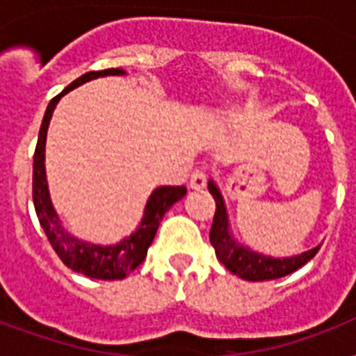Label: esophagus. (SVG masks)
Segmentation results:
<instances>
[{
	"label": "esophagus",
	"instance_id": "obj_1",
	"mask_svg": "<svg viewBox=\"0 0 356 356\" xmlns=\"http://www.w3.org/2000/svg\"><path fill=\"white\" fill-rule=\"evenodd\" d=\"M190 188L192 190H201L205 188L207 186V172L203 170V168H197V170H194L192 172V175H190Z\"/></svg>",
	"mask_w": 356,
	"mask_h": 356
}]
</instances>
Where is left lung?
<instances>
[{"label": "left lung", "instance_id": "1", "mask_svg": "<svg viewBox=\"0 0 356 356\" xmlns=\"http://www.w3.org/2000/svg\"><path fill=\"white\" fill-rule=\"evenodd\" d=\"M209 192L216 201V212H214V222L211 227V243L216 251L218 260L227 268L231 273L238 275L245 281H271L279 277L290 275L292 271L299 270L310 259H314L320 245L310 251H305L296 257H286V259H273L266 254L254 253L249 248H243L229 233V220L225 203L220 194V190L214 184V181H209Z\"/></svg>", "mask_w": 356, "mask_h": 356}]
</instances>
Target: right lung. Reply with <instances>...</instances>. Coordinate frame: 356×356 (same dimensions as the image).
Segmentation results:
<instances>
[{
	"instance_id": "right-lung-1",
	"label": "right lung",
	"mask_w": 356,
	"mask_h": 356,
	"mask_svg": "<svg viewBox=\"0 0 356 356\" xmlns=\"http://www.w3.org/2000/svg\"><path fill=\"white\" fill-rule=\"evenodd\" d=\"M105 75H125V70L108 68L81 75L79 79H75L72 85L66 86L47 105L44 120H42L40 133H38L35 159H33V203H35L38 222H40L49 243H51V248L55 249L58 259L63 260L70 270L92 277V279L116 281V279H125L136 266L144 262L147 248L155 238L161 220L179 200H183L186 195V188L184 186H161V188L153 190V194L147 200L144 218H142L138 229L131 236L123 238L122 242L116 243V245H96V243L83 242L79 238L72 236L60 225V220H58L57 212L51 205V200H49L46 166H44L47 125H49V120H51V114L57 107L58 99L64 94H68L70 90H74L86 81L105 77Z\"/></svg>"
}]
</instances>
